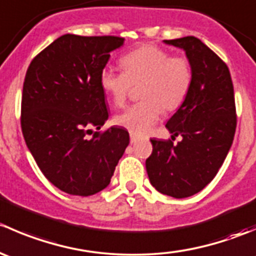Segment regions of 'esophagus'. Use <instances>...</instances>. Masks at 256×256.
Wrapping results in <instances>:
<instances>
[{
	"instance_id": "obj_1",
	"label": "esophagus",
	"mask_w": 256,
	"mask_h": 256,
	"mask_svg": "<svg viewBox=\"0 0 256 256\" xmlns=\"http://www.w3.org/2000/svg\"><path fill=\"white\" fill-rule=\"evenodd\" d=\"M130 141H131V144H136L138 141V136L135 135V134L131 132L130 134Z\"/></svg>"
}]
</instances>
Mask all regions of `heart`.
Listing matches in <instances>:
<instances>
[{"instance_id":"obj_1","label":"heart","mask_w":256,"mask_h":256,"mask_svg":"<svg viewBox=\"0 0 256 256\" xmlns=\"http://www.w3.org/2000/svg\"><path fill=\"white\" fill-rule=\"evenodd\" d=\"M122 70L104 68L100 85L115 106L126 102L132 85L138 86L136 104L115 118L116 125L135 135H144L154 125L162 112H172L184 102L192 86L193 70L184 56H171L168 50L144 44L120 59Z\"/></svg>"}]
</instances>
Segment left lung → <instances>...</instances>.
<instances>
[{"instance_id": "left-lung-1", "label": "left lung", "mask_w": 256, "mask_h": 256, "mask_svg": "<svg viewBox=\"0 0 256 256\" xmlns=\"http://www.w3.org/2000/svg\"><path fill=\"white\" fill-rule=\"evenodd\" d=\"M184 49L192 64L193 80L184 102L166 128L182 141L151 140L146 160L150 182L158 192L186 198L202 190L216 177L234 140L236 99L226 64L193 36L164 40Z\"/></svg>"}]
</instances>
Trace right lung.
Wrapping results in <instances>:
<instances>
[{"label": "right lung", "instance_id": "obj_1", "mask_svg": "<svg viewBox=\"0 0 256 256\" xmlns=\"http://www.w3.org/2000/svg\"><path fill=\"white\" fill-rule=\"evenodd\" d=\"M122 44L115 36L64 34L26 73L23 138L46 178L68 194L86 197L108 187L130 142L122 128L99 131L109 118L100 73Z\"/></svg>", "mask_w": 256, "mask_h": 256}]
</instances>
